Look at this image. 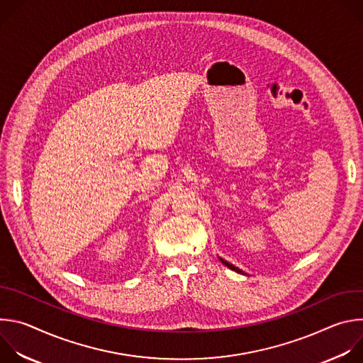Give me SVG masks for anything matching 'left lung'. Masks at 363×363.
I'll list each match as a JSON object with an SVG mask.
<instances>
[{"label": "left lung", "instance_id": "1", "mask_svg": "<svg viewBox=\"0 0 363 363\" xmlns=\"http://www.w3.org/2000/svg\"><path fill=\"white\" fill-rule=\"evenodd\" d=\"M220 260H221V263H223V264H225V266H227V267H230L231 270H234V272H237V273H242V270H240V269H238V267H235L234 264L228 263L227 260H224V258H220Z\"/></svg>", "mask_w": 363, "mask_h": 363}]
</instances>
